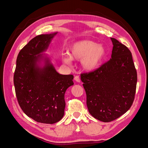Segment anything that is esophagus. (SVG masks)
<instances>
[{
  "label": "esophagus",
  "instance_id": "1",
  "mask_svg": "<svg viewBox=\"0 0 148 148\" xmlns=\"http://www.w3.org/2000/svg\"><path fill=\"white\" fill-rule=\"evenodd\" d=\"M74 79H75V81H76V82H78V83L80 82V78H79V77H78V76H75V78H74Z\"/></svg>",
  "mask_w": 148,
  "mask_h": 148
}]
</instances>
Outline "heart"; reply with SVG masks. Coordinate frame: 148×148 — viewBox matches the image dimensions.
<instances>
[{"mask_svg":"<svg viewBox=\"0 0 148 148\" xmlns=\"http://www.w3.org/2000/svg\"><path fill=\"white\" fill-rule=\"evenodd\" d=\"M70 55L65 53L62 62L70 65L73 59L81 60L82 69L89 72L97 69L104 60L106 54V49L103 44L83 40L74 43L70 48Z\"/></svg>","mask_w":148,"mask_h":148,"instance_id":"heart-1","label":"heart"}]
</instances>
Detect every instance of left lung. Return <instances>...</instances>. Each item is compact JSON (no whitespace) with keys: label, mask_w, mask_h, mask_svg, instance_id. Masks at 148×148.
<instances>
[{"label":"left lung","mask_w":148,"mask_h":148,"mask_svg":"<svg viewBox=\"0 0 148 148\" xmlns=\"http://www.w3.org/2000/svg\"><path fill=\"white\" fill-rule=\"evenodd\" d=\"M110 39L111 59L96 70L81 74L89 112L103 122L117 119L129 110L137 83L130 51L116 39Z\"/></svg>","instance_id":"obj_1"}]
</instances>
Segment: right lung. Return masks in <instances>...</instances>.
<instances>
[{
    "instance_id": "right-lung-1",
    "label": "right lung",
    "mask_w": 148,
    "mask_h": 148,
    "mask_svg": "<svg viewBox=\"0 0 148 148\" xmlns=\"http://www.w3.org/2000/svg\"><path fill=\"white\" fill-rule=\"evenodd\" d=\"M57 33L38 35L31 39L18 55L13 77L21 109L29 117L42 123H55L64 117L65 93L74 84L73 75L59 74L42 53Z\"/></svg>"
}]
</instances>
